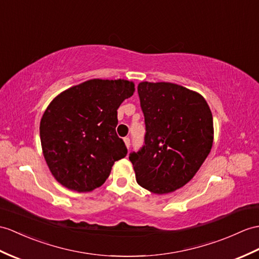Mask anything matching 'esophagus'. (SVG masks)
<instances>
[{"label":"esophagus","mask_w":259,"mask_h":259,"mask_svg":"<svg viewBox=\"0 0 259 259\" xmlns=\"http://www.w3.org/2000/svg\"><path fill=\"white\" fill-rule=\"evenodd\" d=\"M123 141H124L125 147H127V148L129 149V147H130V139H129V138H124Z\"/></svg>","instance_id":"34e87169"}]
</instances>
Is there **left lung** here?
Segmentation results:
<instances>
[{
  "instance_id": "8db88e82",
  "label": "left lung",
  "mask_w": 259,
  "mask_h": 259,
  "mask_svg": "<svg viewBox=\"0 0 259 259\" xmlns=\"http://www.w3.org/2000/svg\"><path fill=\"white\" fill-rule=\"evenodd\" d=\"M146 122L144 146L130 153L138 184L166 194L190 182L211 152L213 116L198 93L172 82L138 85Z\"/></svg>"
}]
</instances>
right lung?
<instances>
[{"mask_svg": "<svg viewBox=\"0 0 259 259\" xmlns=\"http://www.w3.org/2000/svg\"><path fill=\"white\" fill-rule=\"evenodd\" d=\"M135 93L125 79H90L56 96L40 119L41 150L53 177L65 188L90 192L127 155L117 136V110Z\"/></svg>", "mask_w": 259, "mask_h": 259, "instance_id": "add662e5", "label": "right lung"}]
</instances>
